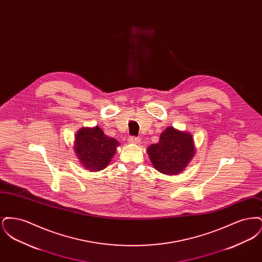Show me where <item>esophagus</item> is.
<instances>
[{"mask_svg":"<svg viewBox=\"0 0 262 262\" xmlns=\"http://www.w3.org/2000/svg\"><path fill=\"white\" fill-rule=\"evenodd\" d=\"M127 141L129 143H138L139 142V138L136 137H129L127 138Z\"/></svg>","mask_w":262,"mask_h":262,"instance_id":"34e87169","label":"esophagus"}]
</instances>
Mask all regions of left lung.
<instances>
[{"instance_id":"obj_1","label":"left lung","mask_w":262,"mask_h":262,"mask_svg":"<svg viewBox=\"0 0 262 262\" xmlns=\"http://www.w3.org/2000/svg\"><path fill=\"white\" fill-rule=\"evenodd\" d=\"M147 153L154 168L164 174H181L195 154L192 136L168 126L159 142L151 144Z\"/></svg>"}]
</instances>
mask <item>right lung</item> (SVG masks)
<instances>
[{"label":"right lung","mask_w":262,"mask_h":262,"mask_svg":"<svg viewBox=\"0 0 262 262\" xmlns=\"http://www.w3.org/2000/svg\"><path fill=\"white\" fill-rule=\"evenodd\" d=\"M119 145L118 140L104 135L99 126L81 127L75 135L74 149L81 165L93 172L107 167Z\"/></svg>","instance_id":"right-lung-1"}]
</instances>
